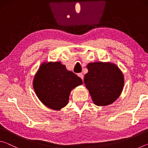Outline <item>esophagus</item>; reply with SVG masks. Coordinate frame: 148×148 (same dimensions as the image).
<instances>
[{
  "instance_id": "obj_1",
  "label": "esophagus",
  "mask_w": 148,
  "mask_h": 148,
  "mask_svg": "<svg viewBox=\"0 0 148 148\" xmlns=\"http://www.w3.org/2000/svg\"><path fill=\"white\" fill-rule=\"evenodd\" d=\"M77 76H78L80 77V78H82V79L84 80V75L82 74V73H79V74H77Z\"/></svg>"
}]
</instances>
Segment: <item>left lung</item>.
<instances>
[{
  "instance_id": "1",
  "label": "left lung",
  "mask_w": 148,
  "mask_h": 148,
  "mask_svg": "<svg viewBox=\"0 0 148 148\" xmlns=\"http://www.w3.org/2000/svg\"><path fill=\"white\" fill-rule=\"evenodd\" d=\"M84 83L94 104L107 106L117 100L124 86L123 74L116 64L110 62L89 63Z\"/></svg>"
}]
</instances>
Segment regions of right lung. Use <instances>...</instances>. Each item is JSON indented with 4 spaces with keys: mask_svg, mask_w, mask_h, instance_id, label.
<instances>
[{
    "mask_svg": "<svg viewBox=\"0 0 148 148\" xmlns=\"http://www.w3.org/2000/svg\"><path fill=\"white\" fill-rule=\"evenodd\" d=\"M82 84V79L61 62H44L35 74L33 88L45 106L60 110L68 104L72 90Z\"/></svg>",
    "mask_w": 148,
    "mask_h": 148,
    "instance_id": "1",
    "label": "right lung"
}]
</instances>
